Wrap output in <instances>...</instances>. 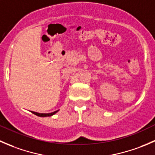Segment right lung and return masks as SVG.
Masks as SVG:
<instances>
[{
    "mask_svg": "<svg viewBox=\"0 0 155 155\" xmlns=\"http://www.w3.org/2000/svg\"><path fill=\"white\" fill-rule=\"evenodd\" d=\"M57 112H58V110L54 111V112H51V113H39V112H31L32 113H34V115H37V116L40 117H47V116H51V115H54Z\"/></svg>",
    "mask_w": 155,
    "mask_h": 155,
    "instance_id": "obj_1",
    "label": "right lung"
}]
</instances>
